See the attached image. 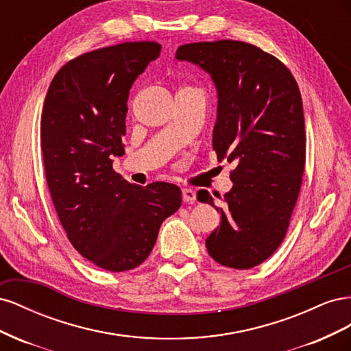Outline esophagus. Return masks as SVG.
Wrapping results in <instances>:
<instances>
[{"label":"esophagus","instance_id":"1","mask_svg":"<svg viewBox=\"0 0 351 351\" xmlns=\"http://www.w3.org/2000/svg\"><path fill=\"white\" fill-rule=\"evenodd\" d=\"M183 200L186 202V204H193V202L196 200V192L192 189H183Z\"/></svg>","mask_w":351,"mask_h":351}]
</instances>
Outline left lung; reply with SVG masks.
Instances as JSON below:
<instances>
[{
	"mask_svg": "<svg viewBox=\"0 0 351 351\" xmlns=\"http://www.w3.org/2000/svg\"><path fill=\"white\" fill-rule=\"evenodd\" d=\"M176 58L205 70L218 93L212 146L236 168L217 208L221 224L206 239L222 267L250 269L278 249L299 197L306 161L302 95L290 70L240 40L182 45ZM199 199V197H197ZM200 202L214 205L205 193Z\"/></svg>",
	"mask_w": 351,
	"mask_h": 351,
	"instance_id": "left-lung-1",
	"label": "left lung"
}]
</instances>
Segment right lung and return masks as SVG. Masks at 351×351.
<instances>
[{
  "label": "right lung",
  "mask_w": 351,
  "mask_h": 351,
  "mask_svg": "<svg viewBox=\"0 0 351 351\" xmlns=\"http://www.w3.org/2000/svg\"><path fill=\"white\" fill-rule=\"evenodd\" d=\"M159 52L156 42H124L74 58L52 79L42 110V156L61 226L83 258L112 272L143 263L182 205L176 184H130L112 169L124 154L132 84Z\"/></svg>",
  "instance_id": "right-lung-1"
}]
</instances>
